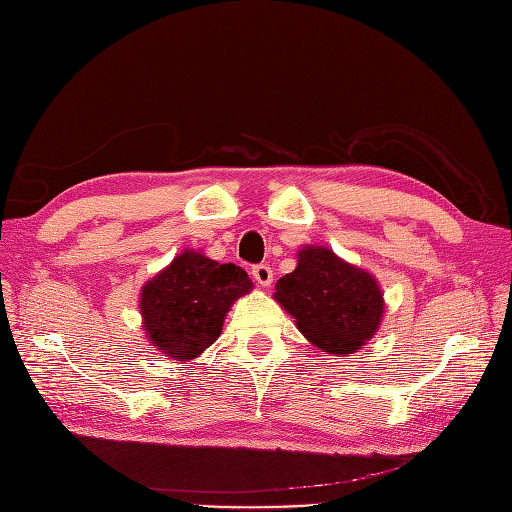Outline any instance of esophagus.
I'll list each match as a JSON object with an SVG mask.
<instances>
[{
	"label": "esophagus",
	"instance_id": "esophagus-1",
	"mask_svg": "<svg viewBox=\"0 0 512 512\" xmlns=\"http://www.w3.org/2000/svg\"><path fill=\"white\" fill-rule=\"evenodd\" d=\"M252 277L260 286H271L273 269L269 265H256V267H252Z\"/></svg>",
	"mask_w": 512,
	"mask_h": 512
}]
</instances>
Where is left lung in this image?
Instances as JSON below:
<instances>
[{
    "label": "left lung",
    "instance_id": "1",
    "mask_svg": "<svg viewBox=\"0 0 512 512\" xmlns=\"http://www.w3.org/2000/svg\"><path fill=\"white\" fill-rule=\"evenodd\" d=\"M275 299L299 331L329 354H350L376 333L382 292L374 277L339 260L327 247H307L299 265L275 284Z\"/></svg>",
    "mask_w": 512,
    "mask_h": 512
}]
</instances>
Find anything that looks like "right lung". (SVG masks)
<instances>
[{
  "label": "right lung",
  "instance_id": "obj_1",
  "mask_svg": "<svg viewBox=\"0 0 512 512\" xmlns=\"http://www.w3.org/2000/svg\"><path fill=\"white\" fill-rule=\"evenodd\" d=\"M250 290L241 267L183 252L141 292L149 344L175 361L194 359L220 337L232 301Z\"/></svg>",
  "mask_w": 512,
  "mask_h": 512
}]
</instances>
